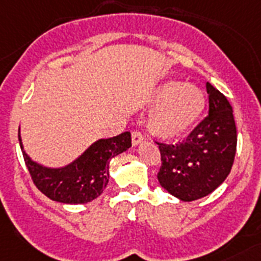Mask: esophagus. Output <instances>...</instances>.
Segmentation results:
<instances>
[{
	"label": "esophagus",
	"mask_w": 261,
	"mask_h": 261,
	"mask_svg": "<svg viewBox=\"0 0 261 261\" xmlns=\"http://www.w3.org/2000/svg\"><path fill=\"white\" fill-rule=\"evenodd\" d=\"M143 135L139 133V131H134L133 133V135H131V142H133V146H138V145H141L142 142H143Z\"/></svg>",
	"instance_id": "34e87169"
}]
</instances>
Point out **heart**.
<instances>
[{
  "mask_svg": "<svg viewBox=\"0 0 261 261\" xmlns=\"http://www.w3.org/2000/svg\"><path fill=\"white\" fill-rule=\"evenodd\" d=\"M154 107L150 115V130L158 137L173 139L184 135L200 119L205 109V95L193 83L170 80L164 83L154 95Z\"/></svg>",
  "mask_w": 261,
  "mask_h": 261,
  "instance_id": "1",
  "label": "heart"
}]
</instances>
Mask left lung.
Segmentation results:
<instances>
[{
	"mask_svg": "<svg viewBox=\"0 0 261 261\" xmlns=\"http://www.w3.org/2000/svg\"><path fill=\"white\" fill-rule=\"evenodd\" d=\"M209 115L179 145L158 143L162 166L161 186L178 200L190 202L211 194L225 181L237 145L233 110L226 97L206 83Z\"/></svg>",
	"mask_w": 261,
	"mask_h": 261,
	"instance_id": "1",
	"label": "left lung"
}]
</instances>
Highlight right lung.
Listing matches in <instances>:
<instances>
[{
    "mask_svg": "<svg viewBox=\"0 0 261 261\" xmlns=\"http://www.w3.org/2000/svg\"><path fill=\"white\" fill-rule=\"evenodd\" d=\"M18 141L35 185L48 198L63 204H87L100 196L109 184L110 161L131 147V134L123 133L107 139H97L64 166L49 167L28 155L20 128Z\"/></svg>",
    "mask_w": 261,
    "mask_h": 261,
    "instance_id": "add662e5",
    "label": "right lung"
}]
</instances>
